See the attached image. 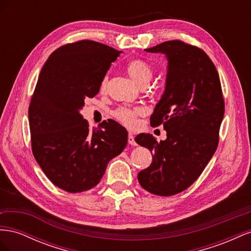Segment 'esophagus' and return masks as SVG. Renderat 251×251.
I'll return each mask as SVG.
<instances>
[{"instance_id": "1", "label": "esophagus", "mask_w": 251, "mask_h": 251, "mask_svg": "<svg viewBox=\"0 0 251 251\" xmlns=\"http://www.w3.org/2000/svg\"><path fill=\"white\" fill-rule=\"evenodd\" d=\"M127 142H128V144H131V146H137V143H136L135 138H134V136H133L132 133H128Z\"/></svg>"}]
</instances>
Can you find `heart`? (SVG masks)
I'll return each instance as SVG.
<instances>
[{
    "label": "heart",
    "instance_id": "heart-1",
    "mask_svg": "<svg viewBox=\"0 0 251 251\" xmlns=\"http://www.w3.org/2000/svg\"><path fill=\"white\" fill-rule=\"evenodd\" d=\"M126 70L130 76L141 87L148 85L151 78L153 77V68L143 59H133L126 66ZM108 86V76H104L100 82V91H104ZM144 110L142 108H126L120 107L114 111V116L121 124L128 127H133L137 124V117L142 115Z\"/></svg>",
    "mask_w": 251,
    "mask_h": 251
}]
</instances>
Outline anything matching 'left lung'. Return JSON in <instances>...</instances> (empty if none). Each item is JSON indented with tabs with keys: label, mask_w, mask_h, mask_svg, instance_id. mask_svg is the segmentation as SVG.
<instances>
[{
	"label": "left lung",
	"mask_w": 251,
	"mask_h": 251,
	"mask_svg": "<svg viewBox=\"0 0 251 251\" xmlns=\"http://www.w3.org/2000/svg\"><path fill=\"white\" fill-rule=\"evenodd\" d=\"M146 51L162 53L168 59L164 92L151 116V126L163 124L166 139L136 136V142L153 155L138 181L151 194L168 197L191 186L215 154L224 100L218 71L203 50L168 41Z\"/></svg>",
	"instance_id": "8db88e82"
}]
</instances>
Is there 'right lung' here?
<instances>
[{"label": "right lung", "mask_w": 251, "mask_h": 251, "mask_svg": "<svg viewBox=\"0 0 251 251\" xmlns=\"http://www.w3.org/2000/svg\"><path fill=\"white\" fill-rule=\"evenodd\" d=\"M121 51L82 40L59 47L46 60L30 101L32 153L53 184L81 193L100 183L111 159L126 146L127 132L114 120L90 130L79 111L94 97Z\"/></svg>", "instance_id": "add662e5"}]
</instances>
